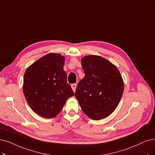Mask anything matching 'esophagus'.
<instances>
[{"label":"esophagus","mask_w":155,"mask_h":155,"mask_svg":"<svg viewBox=\"0 0 155 155\" xmlns=\"http://www.w3.org/2000/svg\"><path fill=\"white\" fill-rule=\"evenodd\" d=\"M76 86H77V84L75 83V84H71V87H72V89L73 90V91H76Z\"/></svg>","instance_id":"obj_1"}]
</instances>
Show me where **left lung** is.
I'll return each instance as SVG.
<instances>
[{"label": "left lung", "mask_w": 155, "mask_h": 155, "mask_svg": "<svg viewBox=\"0 0 155 155\" xmlns=\"http://www.w3.org/2000/svg\"><path fill=\"white\" fill-rule=\"evenodd\" d=\"M84 78L76 87L75 96L84 113L98 120L116 109L124 90L118 69L107 60L97 55L83 58Z\"/></svg>", "instance_id": "left-lung-1"}]
</instances>
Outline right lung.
<instances>
[{
    "label": "right lung",
    "mask_w": 155,
    "mask_h": 155,
    "mask_svg": "<svg viewBox=\"0 0 155 155\" xmlns=\"http://www.w3.org/2000/svg\"><path fill=\"white\" fill-rule=\"evenodd\" d=\"M65 58L49 53L37 60L26 70L23 78V94L35 113L51 118L63 109L74 93L67 82L63 67Z\"/></svg>",
    "instance_id": "1"
}]
</instances>
